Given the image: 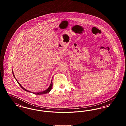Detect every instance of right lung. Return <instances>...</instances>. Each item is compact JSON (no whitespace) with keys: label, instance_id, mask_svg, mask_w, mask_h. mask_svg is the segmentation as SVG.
Listing matches in <instances>:
<instances>
[{"label":"right lung","instance_id":"add662e5","mask_svg":"<svg viewBox=\"0 0 126 126\" xmlns=\"http://www.w3.org/2000/svg\"><path fill=\"white\" fill-rule=\"evenodd\" d=\"M12 73H13V76H14V78H15L16 79V81L17 82V83H18V84H19V85L22 88V89H23L24 91H27V92H30V93H32V94H36V95H41V94H47V93H48L51 90V89H52V80H51V83H50V84L49 85V87H48V89H46V90H45V91H42V92H39V93H33V92H30L29 91H28V90H26V89H25V88H24L21 84H20L18 82V81L17 80V79L16 78H15V75H14V72H13V69H12Z\"/></svg>","mask_w":126,"mask_h":126}]
</instances>
